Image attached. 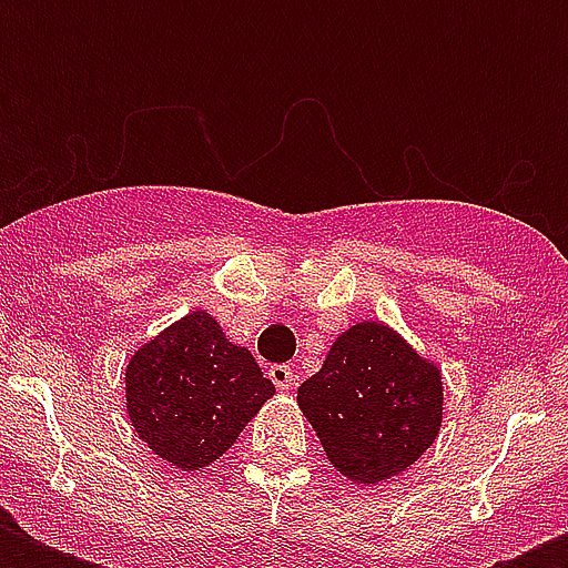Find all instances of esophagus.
<instances>
[{
	"instance_id": "34e87169",
	"label": "esophagus",
	"mask_w": 568,
	"mask_h": 568,
	"mask_svg": "<svg viewBox=\"0 0 568 568\" xmlns=\"http://www.w3.org/2000/svg\"><path fill=\"white\" fill-rule=\"evenodd\" d=\"M267 377H271V383H274L280 392H288V388L294 386V372L288 365H271V368H267Z\"/></svg>"
}]
</instances>
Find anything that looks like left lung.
<instances>
[{
  "label": "left lung",
  "mask_w": 568,
  "mask_h": 568,
  "mask_svg": "<svg viewBox=\"0 0 568 568\" xmlns=\"http://www.w3.org/2000/svg\"><path fill=\"white\" fill-rule=\"evenodd\" d=\"M306 422L338 475L386 484L442 430V368L383 321H356L329 345L324 365L297 388Z\"/></svg>",
  "instance_id": "obj_1"
}]
</instances>
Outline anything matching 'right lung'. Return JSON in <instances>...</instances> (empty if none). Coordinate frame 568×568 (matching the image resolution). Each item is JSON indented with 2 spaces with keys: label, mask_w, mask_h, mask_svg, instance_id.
Masks as SVG:
<instances>
[{
  "label": "right lung",
  "mask_w": 568,
  "mask_h": 568,
  "mask_svg": "<svg viewBox=\"0 0 568 568\" xmlns=\"http://www.w3.org/2000/svg\"><path fill=\"white\" fill-rule=\"evenodd\" d=\"M126 415L155 457L203 471L235 445L276 395L247 347L230 342L212 312L194 310L129 356Z\"/></svg>",
  "instance_id": "obj_1"
}]
</instances>
